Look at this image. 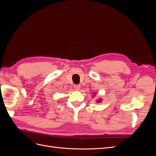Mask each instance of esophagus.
<instances>
[{
  "mask_svg": "<svg viewBox=\"0 0 156 156\" xmlns=\"http://www.w3.org/2000/svg\"><path fill=\"white\" fill-rule=\"evenodd\" d=\"M80 88H81V86L79 85V84H75V85H74V88L75 90H79Z\"/></svg>",
  "mask_w": 156,
  "mask_h": 156,
  "instance_id": "esophagus-1",
  "label": "esophagus"
}]
</instances>
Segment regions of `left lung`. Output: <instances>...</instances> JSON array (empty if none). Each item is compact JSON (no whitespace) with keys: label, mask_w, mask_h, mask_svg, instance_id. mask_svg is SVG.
Wrapping results in <instances>:
<instances>
[{"label":"left lung","mask_w":156,"mask_h":156,"mask_svg":"<svg viewBox=\"0 0 156 156\" xmlns=\"http://www.w3.org/2000/svg\"><path fill=\"white\" fill-rule=\"evenodd\" d=\"M101 101V100H98L97 101H98V102H100Z\"/></svg>","instance_id":"left-lung-1"}]
</instances>
